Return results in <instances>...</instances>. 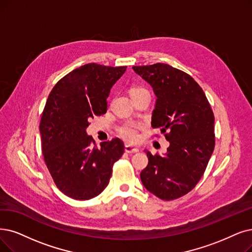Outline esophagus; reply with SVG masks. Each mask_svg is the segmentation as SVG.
Here are the masks:
<instances>
[{"label":"esophagus","instance_id":"34e87169","mask_svg":"<svg viewBox=\"0 0 252 252\" xmlns=\"http://www.w3.org/2000/svg\"><path fill=\"white\" fill-rule=\"evenodd\" d=\"M125 152L129 153V154H133V153H137L138 152V149L135 147H132L130 145H126L125 146Z\"/></svg>","mask_w":252,"mask_h":252}]
</instances>
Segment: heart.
I'll return each instance as SVG.
<instances>
[{"label":"heart","mask_w":252,"mask_h":252,"mask_svg":"<svg viewBox=\"0 0 252 252\" xmlns=\"http://www.w3.org/2000/svg\"><path fill=\"white\" fill-rule=\"evenodd\" d=\"M144 91H147V90L142 87H134L131 89L130 94H131V96H132L134 94L144 92ZM138 129H139L138 124L133 123V122H127L121 127H119L118 133L123 139L127 140V142L134 143L138 139Z\"/></svg>","instance_id":"obj_1"}]
</instances>
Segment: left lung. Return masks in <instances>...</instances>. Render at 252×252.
Segmentation results:
<instances>
[{"label": "left lung", "mask_w": 252, "mask_h": 252, "mask_svg": "<svg viewBox=\"0 0 252 252\" xmlns=\"http://www.w3.org/2000/svg\"><path fill=\"white\" fill-rule=\"evenodd\" d=\"M157 97L152 127L169 142L160 156L146 151L143 185L163 200L187 194L204 175L215 147L214 114L203 89L189 74L163 63L133 66Z\"/></svg>", "instance_id": "obj_1"}]
</instances>
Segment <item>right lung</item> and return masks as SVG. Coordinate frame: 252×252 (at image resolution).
Returning a JSON list of instances; mask_svg holds the SVG:
<instances>
[{
    "instance_id": "1",
    "label": "right lung",
    "mask_w": 252,
    "mask_h": 252,
    "mask_svg": "<svg viewBox=\"0 0 252 252\" xmlns=\"http://www.w3.org/2000/svg\"><path fill=\"white\" fill-rule=\"evenodd\" d=\"M126 68L86 64L60 79L48 95L39 126L42 154L56 186L73 199L101 193L124 153L119 138L98 149L86 128L90 119L106 113L110 89Z\"/></svg>"
}]
</instances>
